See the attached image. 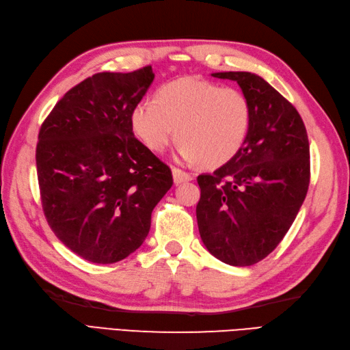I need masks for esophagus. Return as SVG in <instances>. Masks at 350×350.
<instances>
[{"mask_svg": "<svg viewBox=\"0 0 350 350\" xmlns=\"http://www.w3.org/2000/svg\"><path fill=\"white\" fill-rule=\"evenodd\" d=\"M171 173H173V180H174L176 185H179V183H182V182H189V180H192V176H191V174L185 173V171H182V170H179V168H173V171H171Z\"/></svg>", "mask_w": 350, "mask_h": 350, "instance_id": "1", "label": "esophagus"}]
</instances>
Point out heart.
Here are the masks:
<instances>
[{
  "instance_id": "heart-1",
  "label": "heart",
  "mask_w": 350,
  "mask_h": 350,
  "mask_svg": "<svg viewBox=\"0 0 350 350\" xmlns=\"http://www.w3.org/2000/svg\"><path fill=\"white\" fill-rule=\"evenodd\" d=\"M131 124L148 150L161 153L174 138L183 162L219 167L241 150L251 128V105L236 88L182 78L159 88L154 100L132 109Z\"/></svg>"
}]
</instances>
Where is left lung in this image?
Here are the masks:
<instances>
[{
    "mask_svg": "<svg viewBox=\"0 0 350 350\" xmlns=\"http://www.w3.org/2000/svg\"><path fill=\"white\" fill-rule=\"evenodd\" d=\"M236 81L251 105V128L233 159L198 176L200 237L232 266H251L277 248L298 215L310 183V146L295 107L251 72H217Z\"/></svg>",
    "mask_w": 350,
    "mask_h": 350,
    "instance_id": "1",
    "label": "left lung"
}]
</instances>
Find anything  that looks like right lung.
Returning a JSON list of instances; mask_svg holds the SVG:
<instances>
[{
	"label": "right lung",
	"mask_w": 350,
	"mask_h": 350,
	"mask_svg": "<svg viewBox=\"0 0 350 350\" xmlns=\"http://www.w3.org/2000/svg\"><path fill=\"white\" fill-rule=\"evenodd\" d=\"M152 66L103 72L63 96L36 150L44 217L66 247L108 265L137 251L171 170L133 135L131 114L152 85Z\"/></svg>",
	"instance_id": "obj_1"
}]
</instances>
